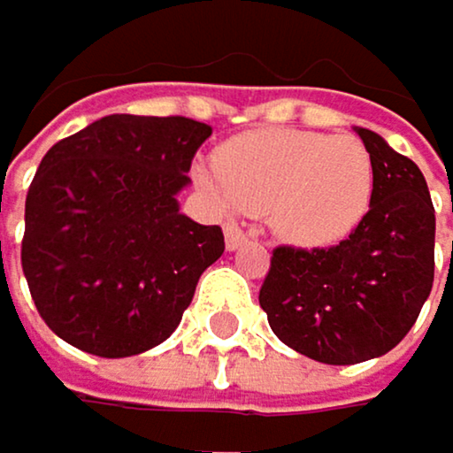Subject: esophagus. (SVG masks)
<instances>
[{
  "mask_svg": "<svg viewBox=\"0 0 453 453\" xmlns=\"http://www.w3.org/2000/svg\"><path fill=\"white\" fill-rule=\"evenodd\" d=\"M242 244H247V234L239 228V225L228 222V225H225V247H228V250H239Z\"/></svg>",
  "mask_w": 453,
  "mask_h": 453,
  "instance_id": "1",
  "label": "esophagus"
}]
</instances>
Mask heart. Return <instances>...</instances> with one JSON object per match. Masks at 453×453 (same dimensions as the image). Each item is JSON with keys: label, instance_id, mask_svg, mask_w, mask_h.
<instances>
[{"label": "heart", "instance_id": "1", "mask_svg": "<svg viewBox=\"0 0 453 453\" xmlns=\"http://www.w3.org/2000/svg\"><path fill=\"white\" fill-rule=\"evenodd\" d=\"M219 173L201 181L228 211L266 214L269 228L296 247H328L353 234L372 201L375 168L353 135L264 130L219 151Z\"/></svg>", "mask_w": 453, "mask_h": 453}]
</instances>
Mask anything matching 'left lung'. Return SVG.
Listing matches in <instances>:
<instances>
[{
    "mask_svg": "<svg viewBox=\"0 0 453 453\" xmlns=\"http://www.w3.org/2000/svg\"><path fill=\"white\" fill-rule=\"evenodd\" d=\"M356 133L375 168L370 211L334 247H277L257 296L272 332L323 364H358L396 348L434 280V209L424 173L378 133Z\"/></svg>",
    "mask_w": 453,
    "mask_h": 453,
    "instance_id": "left-lung-1",
    "label": "left lung"
}]
</instances>
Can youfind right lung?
I'll use <instances>...</instances> for the list:
<instances>
[{
    "label": "right lung",
    "mask_w": 453,
    "mask_h": 453,
    "mask_svg": "<svg viewBox=\"0 0 453 453\" xmlns=\"http://www.w3.org/2000/svg\"><path fill=\"white\" fill-rule=\"evenodd\" d=\"M211 127L113 113L48 149L27 193L21 266L40 318L78 350L138 356L165 342L225 250L179 211Z\"/></svg>",
    "instance_id": "add662e5"
}]
</instances>
